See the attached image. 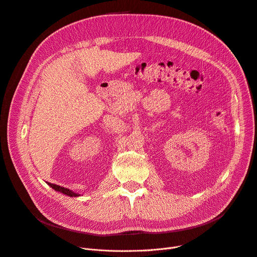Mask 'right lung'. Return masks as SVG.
Wrapping results in <instances>:
<instances>
[{
  "label": "right lung",
  "mask_w": 257,
  "mask_h": 257,
  "mask_svg": "<svg viewBox=\"0 0 257 257\" xmlns=\"http://www.w3.org/2000/svg\"><path fill=\"white\" fill-rule=\"evenodd\" d=\"M48 186H49L50 188H53V189H54L55 191H57V192H61V193H63V194H65V195H67V196H70V197H78V196H80L79 194L74 193L71 190L66 189V188H63V187H60V186H57V184L48 182Z\"/></svg>",
  "instance_id": "add662e5"
}]
</instances>
